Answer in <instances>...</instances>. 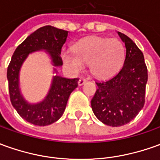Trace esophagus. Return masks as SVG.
I'll return each mask as SVG.
<instances>
[{"instance_id":"obj_1","label":"esophagus","mask_w":160,"mask_h":160,"mask_svg":"<svg viewBox=\"0 0 160 160\" xmlns=\"http://www.w3.org/2000/svg\"><path fill=\"white\" fill-rule=\"evenodd\" d=\"M86 79H85V78H80V79H79V81H78V85H79V86H81V85H82V84H84V83H85V82H86Z\"/></svg>"}]
</instances>
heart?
<instances>
[{
  "instance_id": "1",
  "label": "heart",
  "mask_w": 160,
  "mask_h": 160,
  "mask_svg": "<svg viewBox=\"0 0 160 160\" xmlns=\"http://www.w3.org/2000/svg\"><path fill=\"white\" fill-rule=\"evenodd\" d=\"M73 52H62V61L65 67L72 72H79L84 69V64L90 63L91 74L101 79L115 74L124 58V45L116 38L88 37L74 45Z\"/></svg>"
}]
</instances>
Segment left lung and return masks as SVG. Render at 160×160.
Wrapping results in <instances>:
<instances>
[{
	"instance_id": "8db88e82",
	"label": "left lung",
	"mask_w": 160,
	"mask_h": 160,
	"mask_svg": "<svg viewBox=\"0 0 160 160\" xmlns=\"http://www.w3.org/2000/svg\"><path fill=\"white\" fill-rule=\"evenodd\" d=\"M118 34L126 48L124 65L111 79L96 82L98 90L91 99L98 119L113 127L128 124L144 107L148 79L142 51L128 36Z\"/></svg>"
}]
</instances>
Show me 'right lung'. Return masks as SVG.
Here are the masks:
<instances>
[{
    "label": "right lung",
    "instance_id": "1",
    "mask_svg": "<svg viewBox=\"0 0 160 160\" xmlns=\"http://www.w3.org/2000/svg\"><path fill=\"white\" fill-rule=\"evenodd\" d=\"M69 31L52 26H44L32 33L16 48L8 67L7 78L12 105L23 119L35 125H48L61 118L65 111L70 93L78 87V78L53 77L51 86L45 98L37 103H29L21 93L19 74L23 62L28 56L37 50H43L49 55L53 65H62L61 50L65 43ZM54 72L57 70L54 68Z\"/></svg>",
    "mask_w": 160,
    "mask_h": 160
}]
</instances>
